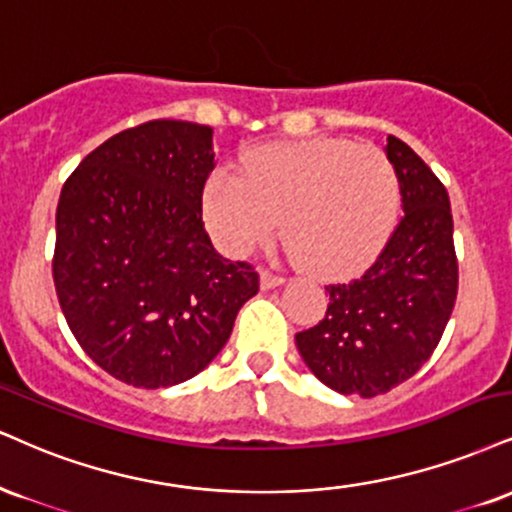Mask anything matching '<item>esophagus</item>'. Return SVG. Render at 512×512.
I'll return each mask as SVG.
<instances>
[{"label": "esophagus", "instance_id": "34e87169", "mask_svg": "<svg viewBox=\"0 0 512 512\" xmlns=\"http://www.w3.org/2000/svg\"><path fill=\"white\" fill-rule=\"evenodd\" d=\"M283 281H286V279H283V276H279V274H272V272H267V269H262V272H260V286L264 288V291H269V288H276V286H281Z\"/></svg>", "mask_w": 512, "mask_h": 512}]
</instances>
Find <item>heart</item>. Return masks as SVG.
<instances>
[{
	"label": "heart",
	"instance_id": "1",
	"mask_svg": "<svg viewBox=\"0 0 512 512\" xmlns=\"http://www.w3.org/2000/svg\"><path fill=\"white\" fill-rule=\"evenodd\" d=\"M400 178L379 147L336 138L252 150L240 178L214 174L205 219L233 255L283 238L310 272L334 276L365 264L396 224Z\"/></svg>",
	"mask_w": 512,
	"mask_h": 512
}]
</instances>
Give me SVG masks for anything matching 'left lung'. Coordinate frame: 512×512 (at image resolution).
I'll list each match as a JSON object with an SVG mask.
<instances>
[{"label": "left lung", "mask_w": 512, "mask_h": 512, "mask_svg": "<svg viewBox=\"0 0 512 512\" xmlns=\"http://www.w3.org/2000/svg\"><path fill=\"white\" fill-rule=\"evenodd\" d=\"M386 157L403 217L365 274L326 286L322 322L295 334L305 365L343 396L374 398L410 379L439 346L458 295L446 188L396 135L386 138Z\"/></svg>", "instance_id": "obj_1"}]
</instances>
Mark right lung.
<instances>
[{
    "mask_svg": "<svg viewBox=\"0 0 512 512\" xmlns=\"http://www.w3.org/2000/svg\"><path fill=\"white\" fill-rule=\"evenodd\" d=\"M212 169V128L157 119L112 135L61 188V312L90 360L123 384L195 377L260 291L255 269L221 257L202 224Z\"/></svg>",
    "mask_w": 512,
    "mask_h": 512,
    "instance_id": "add662e5",
    "label": "right lung"
}]
</instances>
